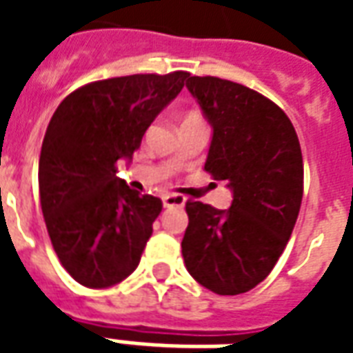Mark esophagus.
I'll return each instance as SVG.
<instances>
[{
  "mask_svg": "<svg viewBox=\"0 0 353 353\" xmlns=\"http://www.w3.org/2000/svg\"><path fill=\"white\" fill-rule=\"evenodd\" d=\"M162 204H164V208H181L185 204V199L181 194H164Z\"/></svg>",
  "mask_w": 353,
  "mask_h": 353,
  "instance_id": "esophagus-1",
  "label": "esophagus"
}]
</instances>
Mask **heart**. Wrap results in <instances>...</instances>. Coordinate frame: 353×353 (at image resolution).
<instances>
[{
    "instance_id": "1",
    "label": "heart",
    "mask_w": 353,
    "mask_h": 353,
    "mask_svg": "<svg viewBox=\"0 0 353 353\" xmlns=\"http://www.w3.org/2000/svg\"><path fill=\"white\" fill-rule=\"evenodd\" d=\"M192 119H200V117L194 115V113H189V115L185 117V121H192Z\"/></svg>"
}]
</instances>
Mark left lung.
Here are the masks:
<instances>
[{"label": "left lung", "instance_id": "left-lung-1", "mask_svg": "<svg viewBox=\"0 0 353 353\" xmlns=\"http://www.w3.org/2000/svg\"><path fill=\"white\" fill-rule=\"evenodd\" d=\"M189 92L214 128L204 170L229 181L232 204L189 200L181 253L187 270L217 295H240L270 274L303 202V153L289 117L252 88L189 77Z\"/></svg>", "mask_w": 353, "mask_h": 353}]
</instances>
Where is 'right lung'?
<instances>
[{
	"label": "right lung",
	"instance_id": "right-lung-1",
	"mask_svg": "<svg viewBox=\"0 0 353 353\" xmlns=\"http://www.w3.org/2000/svg\"><path fill=\"white\" fill-rule=\"evenodd\" d=\"M187 72L94 81L65 96L39 157V199L50 242L73 280L111 288L139 265L162 200L117 177Z\"/></svg>",
	"mask_w": 353,
	"mask_h": 353
}]
</instances>
